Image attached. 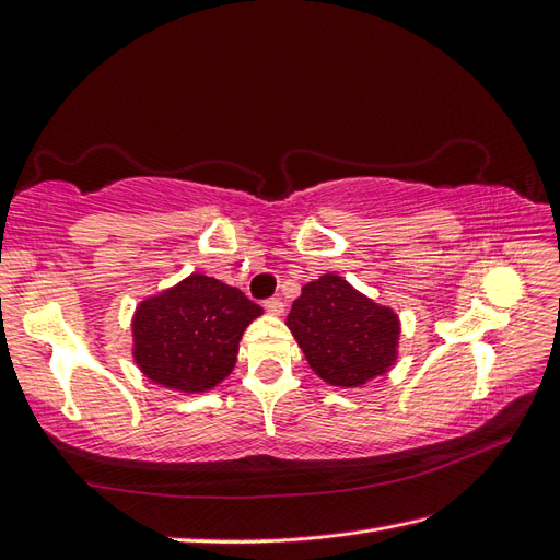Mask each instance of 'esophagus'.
<instances>
[{"mask_svg":"<svg viewBox=\"0 0 560 560\" xmlns=\"http://www.w3.org/2000/svg\"><path fill=\"white\" fill-rule=\"evenodd\" d=\"M265 307L267 312H271V315H283V301L281 298H269V301H265Z\"/></svg>","mask_w":560,"mask_h":560,"instance_id":"1","label":"esophagus"}]
</instances>
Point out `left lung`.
I'll use <instances>...</instances> for the list:
<instances>
[{"mask_svg": "<svg viewBox=\"0 0 560 560\" xmlns=\"http://www.w3.org/2000/svg\"><path fill=\"white\" fill-rule=\"evenodd\" d=\"M285 324L310 368L331 386L358 388L386 374L398 358L396 312L362 295L339 275L305 283Z\"/></svg>", "mask_w": 560, "mask_h": 560, "instance_id": "8db88e82", "label": "left lung"}]
</instances>
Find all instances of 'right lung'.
<instances>
[{
    "instance_id": "1",
    "label": "right lung",
    "mask_w": 560,
    "mask_h": 560,
    "mask_svg": "<svg viewBox=\"0 0 560 560\" xmlns=\"http://www.w3.org/2000/svg\"><path fill=\"white\" fill-rule=\"evenodd\" d=\"M262 307L214 277L190 275L133 315V360L140 372L184 394L210 392L236 365L238 343Z\"/></svg>"
}]
</instances>
